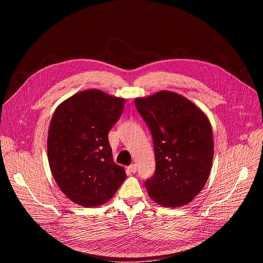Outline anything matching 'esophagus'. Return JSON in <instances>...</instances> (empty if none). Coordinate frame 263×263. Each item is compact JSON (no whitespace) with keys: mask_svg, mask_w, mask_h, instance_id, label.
<instances>
[{"mask_svg":"<svg viewBox=\"0 0 263 263\" xmlns=\"http://www.w3.org/2000/svg\"><path fill=\"white\" fill-rule=\"evenodd\" d=\"M128 170L130 171V173L135 174L136 171H137V166H136V164H131V165L128 167Z\"/></svg>","mask_w":263,"mask_h":263,"instance_id":"34e87169","label":"esophagus"}]
</instances>
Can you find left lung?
<instances>
[{
  "mask_svg": "<svg viewBox=\"0 0 263 263\" xmlns=\"http://www.w3.org/2000/svg\"><path fill=\"white\" fill-rule=\"evenodd\" d=\"M134 103L154 142L156 170L144 183L148 197L163 207L186 205L204 189L211 171L214 144L207 116L168 90Z\"/></svg>",
  "mask_w": 263,
  "mask_h": 263,
  "instance_id": "left-lung-1",
  "label": "left lung"
}]
</instances>
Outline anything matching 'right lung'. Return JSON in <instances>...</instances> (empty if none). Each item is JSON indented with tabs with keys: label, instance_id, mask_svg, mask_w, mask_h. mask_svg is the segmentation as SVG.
Returning <instances> with one entry per match:
<instances>
[{
	"label": "right lung",
	"instance_id": "add662e5",
	"mask_svg": "<svg viewBox=\"0 0 263 263\" xmlns=\"http://www.w3.org/2000/svg\"><path fill=\"white\" fill-rule=\"evenodd\" d=\"M125 102L100 89H87L55 109L48 159L58 187L71 202L88 208L101 206L125 181V168L116 164L108 141Z\"/></svg>",
	"mask_w": 263,
	"mask_h": 263
}]
</instances>
